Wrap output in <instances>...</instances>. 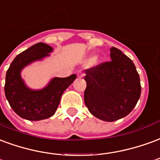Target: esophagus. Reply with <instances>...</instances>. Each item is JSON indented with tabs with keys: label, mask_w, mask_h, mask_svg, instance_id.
<instances>
[{
	"label": "esophagus",
	"mask_w": 160,
	"mask_h": 160,
	"mask_svg": "<svg viewBox=\"0 0 160 160\" xmlns=\"http://www.w3.org/2000/svg\"><path fill=\"white\" fill-rule=\"evenodd\" d=\"M83 76H84V73L82 72V71H78V78H83Z\"/></svg>",
	"instance_id": "obj_1"
}]
</instances>
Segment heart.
<instances>
[{"label":"heart","instance_id":"b5f03b06","mask_svg":"<svg viewBox=\"0 0 160 160\" xmlns=\"http://www.w3.org/2000/svg\"><path fill=\"white\" fill-rule=\"evenodd\" d=\"M96 61H97V59H94V62H96Z\"/></svg>","mask_w":160,"mask_h":160}]
</instances>
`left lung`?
<instances>
[{"instance_id":"8db88e82","label":"left lung","mask_w":160,"mask_h":160,"mask_svg":"<svg viewBox=\"0 0 160 160\" xmlns=\"http://www.w3.org/2000/svg\"><path fill=\"white\" fill-rule=\"evenodd\" d=\"M111 61L85 70L84 102L94 117L107 122L124 118L141 95L140 77L134 63L121 50L110 48Z\"/></svg>"}]
</instances>
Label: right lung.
Listing matches in <instances>:
<instances>
[{
	"label": "right lung",
	"instance_id": "right-lung-1",
	"mask_svg": "<svg viewBox=\"0 0 160 160\" xmlns=\"http://www.w3.org/2000/svg\"><path fill=\"white\" fill-rule=\"evenodd\" d=\"M53 48L38 42L16 56L6 74L5 94L9 104L19 117L30 121H39L52 117L59 107L61 95L77 78H53L42 89H31L21 78L25 66L48 57Z\"/></svg>",
	"mask_w": 160,
	"mask_h": 160
}]
</instances>
